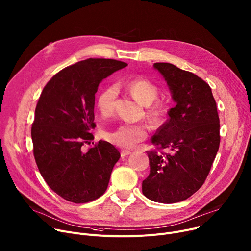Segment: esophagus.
Segmentation results:
<instances>
[{
    "label": "esophagus",
    "mask_w": 251,
    "mask_h": 251,
    "mask_svg": "<svg viewBox=\"0 0 251 251\" xmlns=\"http://www.w3.org/2000/svg\"><path fill=\"white\" fill-rule=\"evenodd\" d=\"M129 154H131V152H130L129 150H122V151H121V156H122V157H125V156H127V155H129Z\"/></svg>",
    "instance_id": "1"
}]
</instances>
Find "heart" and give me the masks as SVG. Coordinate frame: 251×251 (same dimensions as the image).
<instances>
[{"label":"heart","instance_id":"heart-1","mask_svg":"<svg viewBox=\"0 0 251 251\" xmlns=\"http://www.w3.org/2000/svg\"><path fill=\"white\" fill-rule=\"evenodd\" d=\"M128 92L143 105H150L158 95V87L151 81L143 78L133 79L124 84ZM118 96V89L116 86H109L102 90L97 96L96 105L102 116L111 115L115 109V103ZM165 109L163 104L156 102L147 110V115L153 122H159L164 116ZM149 128L143 123H122L117 128L106 131L104 138L111 144L131 149L140 142L144 141L148 136Z\"/></svg>","mask_w":251,"mask_h":251}]
</instances>
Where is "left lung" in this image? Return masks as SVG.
<instances>
[{
	"mask_svg": "<svg viewBox=\"0 0 251 251\" xmlns=\"http://www.w3.org/2000/svg\"><path fill=\"white\" fill-rule=\"evenodd\" d=\"M154 68L165 78L176 106L152 137L156 149L147 151L150 173L142 192L168 204L187 199L203 185L219 148L220 124L206 82L170 63H154Z\"/></svg>",
	"mask_w": 251,
	"mask_h": 251,
	"instance_id": "8db88e82",
	"label": "left lung"
}]
</instances>
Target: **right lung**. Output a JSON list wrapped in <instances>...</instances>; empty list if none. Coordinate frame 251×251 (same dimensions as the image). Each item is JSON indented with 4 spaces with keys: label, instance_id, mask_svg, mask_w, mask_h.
I'll use <instances>...</instances> for the list:
<instances>
[{
    "label": "right lung",
    "instance_id": "obj_1",
    "mask_svg": "<svg viewBox=\"0 0 251 251\" xmlns=\"http://www.w3.org/2000/svg\"><path fill=\"white\" fill-rule=\"evenodd\" d=\"M127 65L113 59L78 62L54 75L40 95L31 129L34 157L49 187L68 201H93L108 187L120 152L102 140L88 151L82 147L94 139L90 131L100 82Z\"/></svg>",
    "mask_w": 251,
    "mask_h": 251
}]
</instances>
